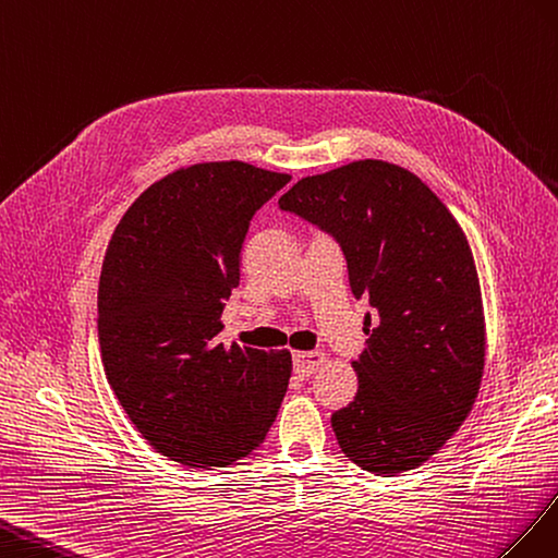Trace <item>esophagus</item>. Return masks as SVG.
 <instances>
[{"label":"esophagus","mask_w":558,"mask_h":558,"mask_svg":"<svg viewBox=\"0 0 558 558\" xmlns=\"http://www.w3.org/2000/svg\"><path fill=\"white\" fill-rule=\"evenodd\" d=\"M325 362V355L320 350H311V353H294V372L301 378H308L311 374H315V369L320 367Z\"/></svg>","instance_id":"34e87169"}]
</instances>
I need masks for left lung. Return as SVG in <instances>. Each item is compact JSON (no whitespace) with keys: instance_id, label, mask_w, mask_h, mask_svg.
Here are the masks:
<instances>
[{"instance_id":"left-lung-1","label":"left lung","mask_w":558,"mask_h":558,"mask_svg":"<svg viewBox=\"0 0 558 558\" xmlns=\"http://www.w3.org/2000/svg\"><path fill=\"white\" fill-rule=\"evenodd\" d=\"M278 208L339 243L350 292L378 313L353 362L357 395L331 413L341 451L384 476L423 465L468 418L484 369L463 229L416 174L374 158L299 180Z\"/></svg>"}]
</instances>
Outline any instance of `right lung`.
Masks as SVG:
<instances>
[{
    "label": "right lung",
    "instance_id": "1",
    "mask_svg": "<svg viewBox=\"0 0 558 558\" xmlns=\"http://www.w3.org/2000/svg\"><path fill=\"white\" fill-rule=\"evenodd\" d=\"M288 182L241 161L191 166L149 186L111 235L98 294L105 374L142 437L180 465L247 458L288 392V350L219 341L250 221Z\"/></svg>",
    "mask_w": 558,
    "mask_h": 558
}]
</instances>
